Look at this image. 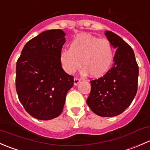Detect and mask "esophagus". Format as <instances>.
Wrapping results in <instances>:
<instances>
[{"label":"esophagus","instance_id":"esophagus-1","mask_svg":"<svg viewBox=\"0 0 150 150\" xmlns=\"http://www.w3.org/2000/svg\"><path fill=\"white\" fill-rule=\"evenodd\" d=\"M80 81H81V80L79 79L78 78H74V85H78V83H80Z\"/></svg>","mask_w":150,"mask_h":150}]
</instances>
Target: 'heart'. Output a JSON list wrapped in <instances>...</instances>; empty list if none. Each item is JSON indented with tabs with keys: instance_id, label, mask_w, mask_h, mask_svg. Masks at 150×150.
<instances>
[{
	"instance_id": "heart-1",
	"label": "heart",
	"mask_w": 150,
	"mask_h": 150,
	"mask_svg": "<svg viewBox=\"0 0 150 150\" xmlns=\"http://www.w3.org/2000/svg\"><path fill=\"white\" fill-rule=\"evenodd\" d=\"M59 59L67 73L73 74L82 64L84 74L89 73L93 78H101L113 64L114 48L107 39L81 34L72 40L69 49L61 51Z\"/></svg>"
}]
</instances>
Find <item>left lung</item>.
<instances>
[{"instance_id": "8db88e82", "label": "left lung", "mask_w": 150, "mask_h": 150, "mask_svg": "<svg viewBox=\"0 0 150 150\" xmlns=\"http://www.w3.org/2000/svg\"><path fill=\"white\" fill-rule=\"evenodd\" d=\"M106 37L117 48L114 64L103 77L91 81L86 103L100 117L122 114L133 102L138 89L139 67L132 47L122 39L108 30Z\"/></svg>"}]
</instances>
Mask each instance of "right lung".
I'll return each instance as SVG.
<instances>
[{
  "label": "right lung",
  "mask_w": 150,
  "mask_h": 150,
  "mask_svg": "<svg viewBox=\"0 0 150 150\" xmlns=\"http://www.w3.org/2000/svg\"><path fill=\"white\" fill-rule=\"evenodd\" d=\"M60 29L42 32L25 45L16 65V90L25 110L36 119L50 120L63 110L74 77L62 67L65 42Z\"/></svg>",
  "instance_id": "add662e5"
}]
</instances>
